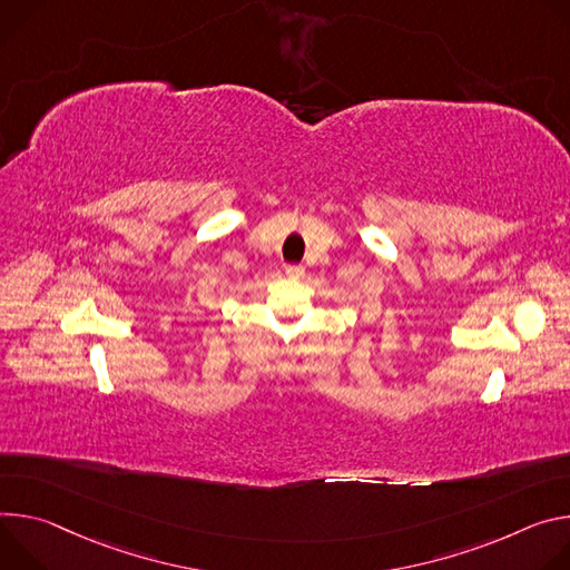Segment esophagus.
Masks as SVG:
<instances>
[{"label":"esophagus","mask_w":570,"mask_h":570,"mask_svg":"<svg viewBox=\"0 0 570 570\" xmlns=\"http://www.w3.org/2000/svg\"><path fill=\"white\" fill-rule=\"evenodd\" d=\"M303 274H305L303 265H287V267H285V276H287V278H294V281H296V278H301Z\"/></svg>","instance_id":"34e87169"}]
</instances>
